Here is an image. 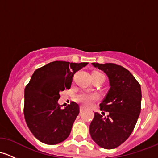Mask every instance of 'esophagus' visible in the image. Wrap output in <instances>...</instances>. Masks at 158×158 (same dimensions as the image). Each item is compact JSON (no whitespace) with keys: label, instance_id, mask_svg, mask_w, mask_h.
<instances>
[{"label":"esophagus","instance_id":"esophagus-1","mask_svg":"<svg viewBox=\"0 0 158 158\" xmlns=\"http://www.w3.org/2000/svg\"><path fill=\"white\" fill-rule=\"evenodd\" d=\"M84 110H85V109H84L82 106H80V109H79V111H80V112H82V111H83Z\"/></svg>","mask_w":158,"mask_h":158}]
</instances>
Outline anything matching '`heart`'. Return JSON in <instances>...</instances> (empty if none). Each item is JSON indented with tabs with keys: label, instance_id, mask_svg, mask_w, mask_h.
<instances>
[{
	"label": "heart",
	"instance_id": "b5f03b06",
	"mask_svg": "<svg viewBox=\"0 0 158 158\" xmlns=\"http://www.w3.org/2000/svg\"><path fill=\"white\" fill-rule=\"evenodd\" d=\"M92 73H100L98 72H93ZM98 99V95L95 93H89V92H82L76 96L75 100L77 102L80 103L85 107L92 106L95 101Z\"/></svg>",
	"mask_w": 158,
	"mask_h": 158
}]
</instances>
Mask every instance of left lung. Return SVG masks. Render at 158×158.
I'll return each mask as SVG.
<instances>
[{"mask_svg":"<svg viewBox=\"0 0 158 158\" xmlns=\"http://www.w3.org/2000/svg\"><path fill=\"white\" fill-rule=\"evenodd\" d=\"M102 70L109 79L110 89L100 110L108 112L103 117L95 112L89 126L92 140L105 149H113L125 142L133 131L141 109L139 82L123 66L114 63H92Z\"/></svg>","mask_w":158,"mask_h":158,"instance_id":"8db88e82","label":"left lung"}]
</instances>
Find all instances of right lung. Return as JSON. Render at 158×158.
Listing matches in <instances>:
<instances>
[{"mask_svg":"<svg viewBox=\"0 0 158 158\" xmlns=\"http://www.w3.org/2000/svg\"><path fill=\"white\" fill-rule=\"evenodd\" d=\"M87 64L54 61L33 73L24 89L23 114L30 131L40 141L53 145L69 137L79 106L72 102L62 109L57 102L60 92L70 89L76 72Z\"/></svg>","mask_w":158,"mask_h":158,"instance_id":"obj_1","label":"right lung"}]
</instances>
